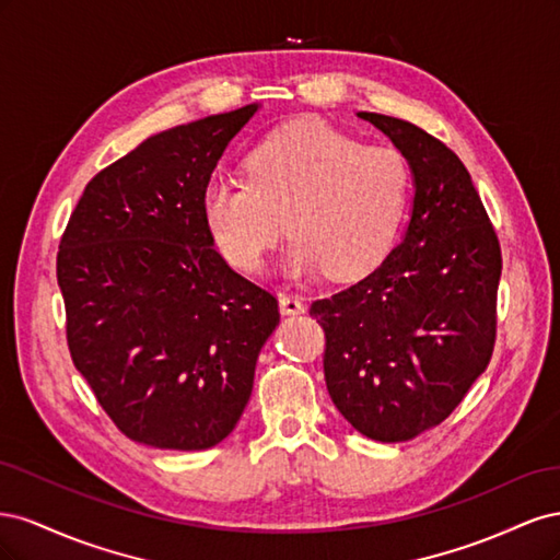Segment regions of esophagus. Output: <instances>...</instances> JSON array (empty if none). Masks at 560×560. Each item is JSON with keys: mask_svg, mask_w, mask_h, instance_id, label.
I'll use <instances>...</instances> for the list:
<instances>
[{"mask_svg": "<svg viewBox=\"0 0 560 560\" xmlns=\"http://www.w3.org/2000/svg\"><path fill=\"white\" fill-rule=\"evenodd\" d=\"M278 301H280V313L282 315H301L303 313V301L296 294L282 292L278 296Z\"/></svg>", "mask_w": 560, "mask_h": 560, "instance_id": "obj_1", "label": "esophagus"}]
</instances>
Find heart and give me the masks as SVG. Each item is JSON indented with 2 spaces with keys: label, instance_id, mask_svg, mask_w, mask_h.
Listing matches in <instances>:
<instances>
[{
  "label": "heart",
  "instance_id": "b5f03b06",
  "mask_svg": "<svg viewBox=\"0 0 560 560\" xmlns=\"http://www.w3.org/2000/svg\"><path fill=\"white\" fill-rule=\"evenodd\" d=\"M411 202V167L395 147L362 144L325 124L270 132L249 151L247 177L214 175L200 212L217 252L259 273L287 226L290 276L360 278L393 249Z\"/></svg>",
  "mask_w": 560,
  "mask_h": 560
}]
</instances>
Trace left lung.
Wrapping results in <instances>:
<instances>
[{"label": "left lung", "mask_w": 560, "mask_h": 560, "mask_svg": "<svg viewBox=\"0 0 560 560\" xmlns=\"http://www.w3.org/2000/svg\"><path fill=\"white\" fill-rule=\"evenodd\" d=\"M413 175L401 243L366 278L311 306L336 409L376 442L446 420L493 354L502 254L463 161L422 128L358 112Z\"/></svg>", "instance_id": "left-lung-1"}]
</instances>
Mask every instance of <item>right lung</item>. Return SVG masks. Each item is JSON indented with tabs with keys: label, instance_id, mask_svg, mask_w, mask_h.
<instances>
[{
	"label": "right lung",
	"instance_id": "1",
	"mask_svg": "<svg viewBox=\"0 0 560 560\" xmlns=\"http://www.w3.org/2000/svg\"><path fill=\"white\" fill-rule=\"evenodd\" d=\"M259 105L151 135L100 171L58 252L67 346L128 439L202 451L241 420L276 296L224 261L202 189Z\"/></svg>",
	"mask_w": 560,
	"mask_h": 560
}]
</instances>
